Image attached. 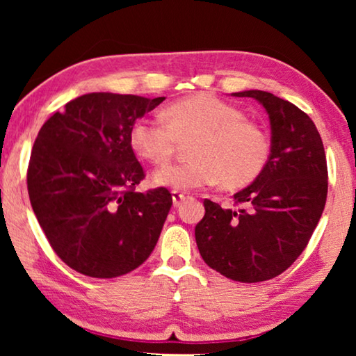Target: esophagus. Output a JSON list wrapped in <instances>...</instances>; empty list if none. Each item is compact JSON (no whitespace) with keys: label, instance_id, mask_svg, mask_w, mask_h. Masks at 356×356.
<instances>
[{"label":"esophagus","instance_id":"1","mask_svg":"<svg viewBox=\"0 0 356 356\" xmlns=\"http://www.w3.org/2000/svg\"><path fill=\"white\" fill-rule=\"evenodd\" d=\"M185 200V195L184 193H180V191H172V204H174V207H177L180 202H182Z\"/></svg>","mask_w":356,"mask_h":356}]
</instances>
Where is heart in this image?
Returning <instances> with one entry per match:
<instances>
[{
	"label": "heart",
	"instance_id": "b5f03b06",
	"mask_svg": "<svg viewBox=\"0 0 356 356\" xmlns=\"http://www.w3.org/2000/svg\"><path fill=\"white\" fill-rule=\"evenodd\" d=\"M191 138L193 160L155 171L156 186L190 191L220 182L229 190L243 188L261 176L272 154V141L261 125L209 92L174 102L165 110V120L141 118L130 129L131 147L152 165L170 161L177 143Z\"/></svg>",
	"mask_w": 356,
	"mask_h": 356
}]
</instances>
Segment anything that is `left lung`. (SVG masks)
<instances>
[{
  "label": "left lung",
  "mask_w": 356,
  "mask_h": 356,
  "mask_svg": "<svg viewBox=\"0 0 356 356\" xmlns=\"http://www.w3.org/2000/svg\"><path fill=\"white\" fill-rule=\"evenodd\" d=\"M232 95L265 108L272 154L261 176L234 195L245 207L204 201L195 237L210 268L234 281L261 282L287 270L308 245L327 201V156L314 122L298 106L257 89Z\"/></svg>",
  "instance_id": "left-lung-1"
}]
</instances>
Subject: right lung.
<instances>
[{
  "mask_svg": "<svg viewBox=\"0 0 356 356\" xmlns=\"http://www.w3.org/2000/svg\"><path fill=\"white\" fill-rule=\"evenodd\" d=\"M165 97L91 92L42 125L28 195L61 261L91 278H116L154 251L172 206L166 188L135 191L144 171L130 129Z\"/></svg>",
  "mask_w": 356,
  "mask_h": 356,
  "instance_id": "add662e5",
  "label": "right lung"
}]
</instances>
